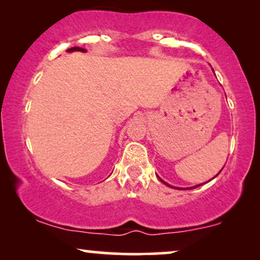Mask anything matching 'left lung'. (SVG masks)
Here are the masks:
<instances>
[{"mask_svg": "<svg viewBox=\"0 0 260 260\" xmlns=\"http://www.w3.org/2000/svg\"><path fill=\"white\" fill-rule=\"evenodd\" d=\"M158 179H159V177H158ZM159 180H161V179H159ZM161 181H162V182H163V183H166V182H165V181H163V180H161ZM166 184H167V186H168V187H170V188H174L173 186H170V184H168V183H166ZM199 186H201V184H198V186L190 187V188H189V189H191V188H197V187H199ZM187 189H188V188H187Z\"/></svg>", "mask_w": 260, "mask_h": 260, "instance_id": "1", "label": "left lung"}]
</instances>
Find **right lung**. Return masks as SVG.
<instances>
[{"label":"right lung","mask_w":260,"mask_h":260,"mask_svg":"<svg viewBox=\"0 0 260 260\" xmlns=\"http://www.w3.org/2000/svg\"><path fill=\"white\" fill-rule=\"evenodd\" d=\"M74 51H78V52H86L84 48H80V47H72V48L67 49V52H74Z\"/></svg>","instance_id":"obj_1"}]
</instances>
